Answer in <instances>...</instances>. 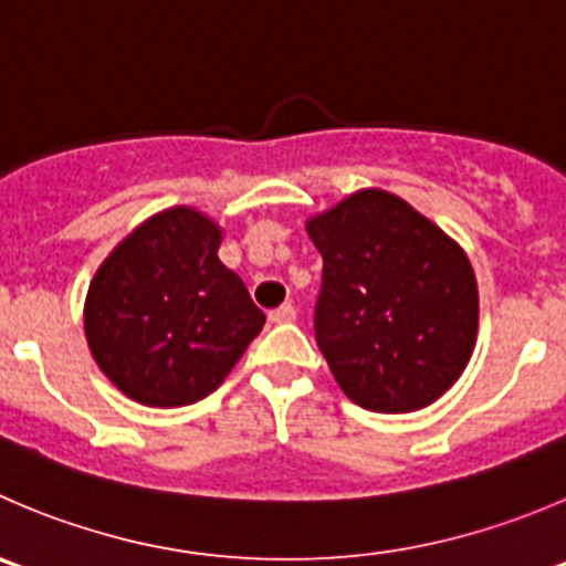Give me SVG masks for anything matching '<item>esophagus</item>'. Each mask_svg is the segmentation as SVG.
Masks as SVG:
<instances>
[{
	"instance_id": "esophagus-1",
	"label": "esophagus",
	"mask_w": 566,
	"mask_h": 566,
	"mask_svg": "<svg viewBox=\"0 0 566 566\" xmlns=\"http://www.w3.org/2000/svg\"><path fill=\"white\" fill-rule=\"evenodd\" d=\"M295 317H298V312H295L293 304H282L279 310L271 312V323H293Z\"/></svg>"
}]
</instances>
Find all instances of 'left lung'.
I'll list each match as a JSON object with an SVG mask.
<instances>
[{
	"instance_id": "left-lung-1",
	"label": "left lung",
	"mask_w": 566,
	"mask_h": 566,
	"mask_svg": "<svg viewBox=\"0 0 566 566\" xmlns=\"http://www.w3.org/2000/svg\"><path fill=\"white\" fill-rule=\"evenodd\" d=\"M323 256L315 339L361 409L434 403L468 367L479 284L457 240L387 190H356L306 221Z\"/></svg>"
}]
</instances>
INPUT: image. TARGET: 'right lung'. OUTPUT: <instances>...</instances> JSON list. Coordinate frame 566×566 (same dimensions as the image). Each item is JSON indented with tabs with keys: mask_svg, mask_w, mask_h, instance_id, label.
Listing matches in <instances>:
<instances>
[{
	"mask_svg": "<svg viewBox=\"0 0 566 566\" xmlns=\"http://www.w3.org/2000/svg\"><path fill=\"white\" fill-rule=\"evenodd\" d=\"M221 227L171 207L126 234L85 298V337L104 376L144 406H188L221 387L265 315L218 260Z\"/></svg>",
	"mask_w": 566,
	"mask_h": 566,
	"instance_id": "1",
	"label": "right lung"
}]
</instances>
